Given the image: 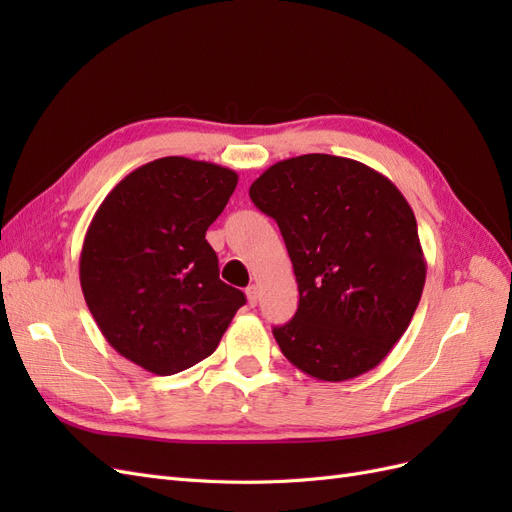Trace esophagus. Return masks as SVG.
I'll list each match as a JSON object with an SVG mask.
<instances>
[{
    "label": "esophagus",
    "instance_id": "obj_1",
    "mask_svg": "<svg viewBox=\"0 0 512 512\" xmlns=\"http://www.w3.org/2000/svg\"><path fill=\"white\" fill-rule=\"evenodd\" d=\"M245 294H247V301H250V305H256V303H258V286H256V284L247 286Z\"/></svg>",
    "mask_w": 512,
    "mask_h": 512
}]
</instances>
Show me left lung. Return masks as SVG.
<instances>
[{"mask_svg": "<svg viewBox=\"0 0 512 512\" xmlns=\"http://www.w3.org/2000/svg\"><path fill=\"white\" fill-rule=\"evenodd\" d=\"M252 203L282 230L299 309L273 335L307 376L344 382L393 350L421 301L427 265L395 183L350 158L307 153L267 168Z\"/></svg>", "mask_w": 512, "mask_h": 512, "instance_id": "8db88e82", "label": "left lung"}]
</instances>
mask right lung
I'll use <instances>...</instances> for the list:
<instances>
[{"label":"right lung","mask_w":512,"mask_h":512,"mask_svg":"<svg viewBox=\"0 0 512 512\" xmlns=\"http://www.w3.org/2000/svg\"><path fill=\"white\" fill-rule=\"evenodd\" d=\"M230 168L153 160L121 179L91 220L81 288L106 342L158 376L218 348L245 294L220 280L207 228L237 188Z\"/></svg>","instance_id":"obj_1"}]
</instances>
